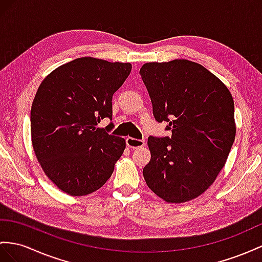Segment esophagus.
Instances as JSON below:
<instances>
[{
  "label": "esophagus",
  "mask_w": 262,
  "mask_h": 262,
  "mask_svg": "<svg viewBox=\"0 0 262 262\" xmlns=\"http://www.w3.org/2000/svg\"><path fill=\"white\" fill-rule=\"evenodd\" d=\"M126 144H127V146L130 147V148H140V147L145 146V140L128 137L126 139Z\"/></svg>",
  "instance_id": "34e87169"
}]
</instances>
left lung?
<instances>
[{
	"label": "left lung",
	"instance_id": "1",
	"mask_svg": "<svg viewBox=\"0 0 262 262\" xmlns=\"http://www.w3.org/2000/svg\"><path fill=\"white\" fill-rule=\"evenodd\" d=\"M154 117L171 136L148 137L147 186L167 203L198 197L224 168L236 137L229 90L203 65L173 59L146 63L139 71Z\"/></svg>",
	"mask_w": 262,
	"mask_h": 262
}]
</instances>
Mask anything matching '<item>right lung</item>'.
Returning <instances> with one entry per match:
<instances>
[{
	"label": "right lung",
	"mask_w": 262,
	"mask_h": 262,
	"mask_svg": "<svg viewBox=\"0 0 262 262\" xmlns=\"http://www.w3.org/2000/svg\"><path fill=\"white\" fill-rule=\"evenodd\" d=\"M132 71L129 63L80 57L44 78L31 108L32 144L52 183L71 196L99 189L126 147L124 138L98 128L112 120L113 95ZM112 129V128H110Z\"/></svg>",
	"instance_id": "1"
}]
</instances>
